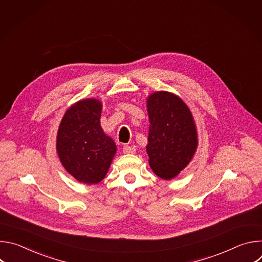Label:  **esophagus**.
Listing matches in <instances>:
<instances>
[{"instance_id": "1", "label": "esophagus", "mask_w": 262, "mask_h": 262, "mask_svg": "<svg viewBox=\"0 0 262 262\" xmlns=\"http://www.w3.org/2000/svg\"><path fill=\"white\" fill-rule=\"evenodd\" d=\"M123 152L126 154V155L136 154V148H135V147H132V146H128V145H125V146L123 147Z\"/></svg>"}]
</instances>
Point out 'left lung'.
<instances>
[{
    "mask_svg": "<svg viewBox=\"0 0 262 262\" xmlns=\"http://www.w3.org/2000/svg\"><path fill=\"white\" fill-rule=\"evenodd\" d=\"M149 117L146 151L149 166L164 180L176 177L190 164L198 147L192 112L176 94L157 91L147 97Z\"/></svg>",
    "mask_w": 262,
    "mask_h": 262,
    "instance_id": "8db88e82",
    "label": "left lung"
}]
</instances>
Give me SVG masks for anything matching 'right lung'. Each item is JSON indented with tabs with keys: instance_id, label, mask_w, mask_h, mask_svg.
Returning <instances> with one entry per match:
<instances>
[{
	"instance_id": "1",
	"label": "right lung",
	"mask_w": 262,
	"mask_h": 262,
	"mask_svg": "<svg viewBox=\"0 0 262 262\" xmlns=\"http://www.w3.org/2000/svg\"><path fill=\"white\" fill-rule=\"evenodd\" d=\"M102 103L86 98L73 103L60 122L56 149L65 170L79 182L96 184L106 175L117 146L100 126Z\"/></svg>"
}]
</instances>
